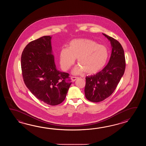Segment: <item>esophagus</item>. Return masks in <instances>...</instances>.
I'll return each mask as SVG.
<instances>
[{
    "label": "esophagus",
    "instance_id": "34e87169",
    "mask_svg": "<svg viewBox=\"0 0 146 146\" xmlns=\"http://www.w3.org/2000/svg\"><path fill=\"white\" fill-rule=\"evenodd\" d=\"M71 78H72V81L74 82V81L76 80H77L78 77H74V76H72L71 77Z\"/></svg>",
    "mask_w": 146,
    "mask_h": 146
}]
</instances>
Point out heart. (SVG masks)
<instances>
[{
  "label": "heart",
  "instance_id": "obj_1",
  "mask_svg": "<svg viewBox=\"0 0 146 146\" xmlns=\"http://www.w3.org/2000/svg\"><path fill=\"white\" fill-rule=\"evenodd\" d=\"M108 57L109 52L105 46L86 38L72 40L68 48L63 47L59 54L60 65L65 71L74 64L77 58L78 63L82 68L75 69L74 72L76 74L84 72V69L88 74L96 73L106 65Z\"/></svg>",
  "mask_w": 146,
  "mask_h": 146
}]
</instances>
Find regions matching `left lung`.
<instances>
[{"label":"left lung","mask_w":146,"mask_h":146,"mask_svg":"<svg viewBox=\"0 0 146 146\" xmlns=\"http://www.w3.org/2000/svg\"><path fill=\"white\" fill-rule=\"evenodd\" d=\"M103 34L112 45V54L108 65L96 74L86 77L85 96L91 102H99L114 92L125 70L124 51L121 44L115 38Z\"/></svg>","instance_id":"obj_1"}]
</instances>
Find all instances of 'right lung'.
Returning <instances> with one entry per match:
<instances>
[{"mask_svg": "<svg viewBox=\"0 0 146 146\" xmlns=\"http://www.w3.org/2000/svg\"><path fill=\"white\" fill-rule=\"evenodd\" d=\"M51 37L31 41L23 50L21 66L25 86L34 96L50 106L62 103L72 82L69 74L57 70Z\"/></svg>", "mask_w": 146, "mask_h": 146, "instance_id": "right-lung-1", "label": "right lung"}]
</instances>
